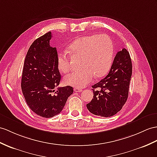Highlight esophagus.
Segmentation results:
<instances>
[{
    "mask_svg": "<svg viewBox=\"0 0 157 157\" xmlns=\"http://www.w3.org/2000/svg\"><path fill=\"white\" fill-rule=\"evenodd\" d=\"M74 91L75 92H76V93H80V92H82V89H81V88H75L74 89Z\"/></svg>",
    "mask_w": 157,
    "mask_h": 157,
    "instance_id": "obj_1",
    "label": "esophagus"
}]
</instances>
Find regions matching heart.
Listing matches in <instances>:
<instances>
[{"label":"heart","instance_id":"1","mask_svg":"<svg viewBox=\"0 0 157 157\" xmlns=\"http://www.w3.org/2000/svg\"><path fill=\"white\" fill-rule=\"evenodd\" d=\"M72 54L81 56V69L75 70L67 75L64 82L67 85L77 88L84 87L93 81L94 76H105L111 65L114 55V46L110 38L105 34H92L76 39L69 47ZM58 65L64 73L71 70L70 56L61 53Z\"/></svg>","mask_w":157,"mask_h":157}]
</instances>
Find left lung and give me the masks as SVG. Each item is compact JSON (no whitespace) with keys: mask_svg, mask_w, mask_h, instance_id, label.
Wrapping results in <instances>:
<instances>
[{"mask_svg":"<svg viewBox=\"0 0 157 157\" xmlns=\"http://www.w3.org/2000/svg\"><path fill=\"white\" fill-rule=\"evenodd\" d=\"M132 75V62L126 48L114 57L108 75L93 86V98L86 107L93 114L110 117L123 108L127 100Z\"/></svg>","mask_w":157,"mask_h":157,"instance_id":"obj_1","label":"left lung"}]
</instances>
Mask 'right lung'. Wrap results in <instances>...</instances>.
Returning <instances> with one entry per match:
<instances>
[{"label":"right lung","mask_w":157,"mask_h":157,"mask_svg":"<svg viewBox=\"0 0 157 157\" xmlns=\"http://www.w3.org/2000/svg\"><path fill=\"white\" fill-rule=\"evenodd\" d=\"M52 34L48 32L34 40L26 55L21 89L26 104L37 115L51 118L59 114L73 93L71 86H59L60 75L58 53L50 46Z\"/></svg>","instance_id":"add662e5"}]
</instances>
